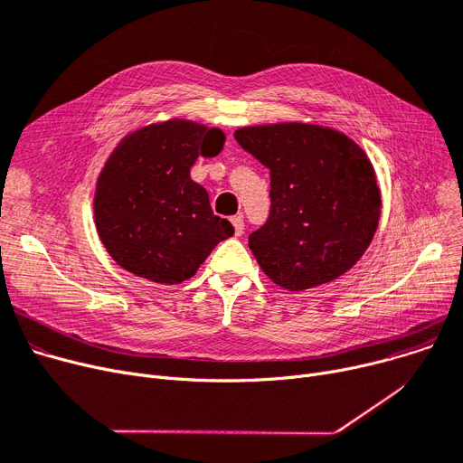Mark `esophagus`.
Here are the masks:
<instances>
[{"label":"esophagus","instance_id":"esophagus-1","mask_svg":"<svg viewBox=\"0 0 463 463\" xmlns=\"http://www.w3.org/2000/svg\"><path fill=\"white\" fill-rule=\"evenodd\" d=\"M231 222H232V225H234V234H236V236L244 234V219H241V215H234V217L231 219Z\"/></svg>","mask_w":463,"mask_h":463}]
</instances>
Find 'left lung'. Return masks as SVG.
<instances>
[{
	"label": "left lung",
	"instance_id": "1",
	"mask_svg": "<svg viewBox=\"0 0 463 463\" xmlns=\"http://www.w3.org/2000/svg\"><path fill=\"white\" fill-rule=\"evenodd\" d=\"M234 138L270 168V215L250 234L262 272L304 290L353 269L381 215L373 166L358 144L309 124L244 128Z\"/></svg>",
	"mask_w": 463,
	"mask_h": 463
}]
</instances>
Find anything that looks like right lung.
<instances>
[{
  "label": "right lung",
  "instance_id": "right-lung-1",
  "mask_svg": "<svg viewBox=\"0 0 463 463\" xmlns=\"http://www.w3.org/2000/svg\"><path fill=\"white\" fill-rule=\"evenodd\" d=\"M225 135L185 119L135 131L112 152L97 182L95 225L110 257L156 283L189 279L222 240L234 234L213 215L189 173L199 156L223 150Z\"/></svg>",
  "mask_w": 463,
  "mask_h": 463
}]
</instances>
